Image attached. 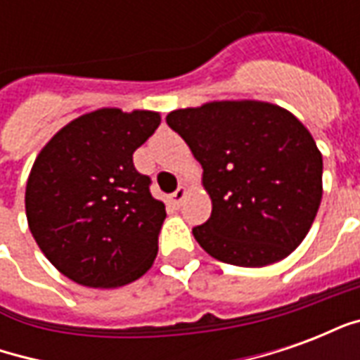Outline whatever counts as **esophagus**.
I'll return each mask as SVG.
<instances>
[{
	"label": "esophagus",
	"mask_w": 360,
	"mask_h": 360,
	"mask_svg": "<svg viewBox=\"0 0 360 360\" xmlns=\"http://www.w3.org/2000/svg\"><path fill=\"white\" fill-rule=\"evenodd\" d=\"M185 196H187V188L181 185V187L172 195V202L175 204V206H181V202L185 200Z\"/></svg>",
	"instance_id": "34e87169"
}]
</instances>
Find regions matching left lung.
<instances>
[{"label": "left lung", "mask_w": 360, "mask_h": 360, "mask_svg": "<svg viewBox=\"0 0 360 360\" xmlns=\"http://www.w3.org/2000/svg\"><path fill=\"white\" fill-rule=\"evenodd\" d=\"M202 165L212 216L193 235L226 264L262 268L289 257L322 200V154L291 111L221 100L167 113Z\"/></svg>", "instance_id": "left-lung-1"}]
</instances>
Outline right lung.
Wrapping results in <instances>:
<instances>
[{
    "label": "right lung",
    "mask_w": 360,
    "mask_h": 360,
    "mask_svg": "<svg viewBox=\"0 0 360 360\" xmlns=\"http://www.w3.org/2000/svg\"><path fill=\"white\" fill-rule=\"evenodd\" d=\"M160 113L102 108L73 119L36 156L25 193L30 233L63 276L84 287H121L150 270L165 206L134 150Z\"/></svg>",
    "instance_id": "add662e5"
}]
</instances>
